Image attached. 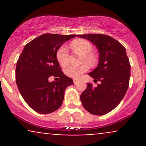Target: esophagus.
Wrapping results in <instances>:
<instances>
[{
    "label": "esophagus",
    "instance_id": "obj_1",
    "mask_svg": "<svg viewBox=\"0 0 146 146\" xmlns=\"http://www.w3.org/2000/svg\"><path fill=\"white\" fill-rule=\"evenodd\" d=\"M78 82V80H77V79H73V83H74V84H77V83Z\"/></svg>",
    "mask_w": 146,
    "mask_h": 146
}]
</instances>
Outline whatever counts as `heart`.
<instances>
[{"instance_id": "1", "label": "heart", "mask_w": 146, "mask_h": 146, "mask_svg": "<svg viewBox=\"0 0 146 146\" xmlns=\"http://www.w3.org/2000/svg\"><path fill=\"white\" fill-rule=\"evenodd\" d=\"M71 48L73 51L82 55L83 61H86L90 64H93L95 62V57L91 53L93 51V45L90 42L86 40L78 39L73 41L71 43ZM68 51L67 47L62 45L58 48L56 53V58L58 62L62 66H65L68 63ZM88 69L87 64H83L78 66H68L65 68V73L68 77L77 79L81 76L82 74L86 72Z\"/></svg>"}]
</instances>
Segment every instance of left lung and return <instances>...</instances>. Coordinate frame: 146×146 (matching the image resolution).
<instances>
[{
  "label": "left lung",
  "instance_id": "1",
  "mask_svg": "<svg viewBox=\"0 0 146 146\" xmlns=\"http://www.w3.org/2000/svg\"><path fill=\"white\" fill-rule=\"evenodd\" d=\"M88 40L98 48V65L88 73L98 86L90 83L80 95L84 108L95 115H104L116 108L125 96L130 77V64L124 46L107 35H78Z\"/></svg>",
  "mask_w": 146,
  "mask_h": 146
}]
</instances>
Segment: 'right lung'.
Returning a JSON list of instances; mask_svg holds the SVG:
<instances>
[{
    "instance_id": "add662e5",
    "label": "right lung",
    "mask_w": 146,
    "mask_h": 146,
    "mask_svg": "<svg viewBox=\"0 0 146 146\" xmlns=\"http://www.w3.org/2000/svg\"><path fill=\"white\" fill-rule=\"evenodd\" d=\"M76 35L45 33L25 45L16 68V82L26 103L37 113L48 114L62 104L65 89L73 84L56 58L58 48ZM60 77L50 83L48 78Z\"/></svg>"
}]
</instances>
